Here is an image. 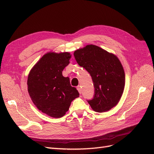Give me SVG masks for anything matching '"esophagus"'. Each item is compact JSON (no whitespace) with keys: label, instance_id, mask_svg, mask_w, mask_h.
Returning a JSON list of instances; mask_svg holds the SVG:
<instances>
[{"label":"esophagus","instance_id":"34e87169","mask_svg":"<svg viewBox=\"0 0 154 154\" xmlns=\"http://www.w3.org/2000/svg\"><path fill=\"white\" fill-rule=\"evenodd\" d=\"M77 89H78V92H79V93H80V94H82V87H81V86H78L77 87Z\"/></svg>","mask_w":154,"mask_h":154}]
</instances>
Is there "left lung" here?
Segmentation results:
<instances>
[{
    "label": "left lung",
    "instance_id": "1",
    "mask_svg": "<svg viewBox=\"0 0 154 154\" xmlns=\"http://www.w3.org/2000/svg\"><path fill=\"white\" fill-rule=\"evenodd\" d=\"M74 56L92 77L94 95L87 100L91 108L97 112L113 108L121 99L125 83L124 69L118 57L94 45L75 51Z\"/></svg>",
    "mask_w": 154,
    "mask_h": 154
}]
</instances>
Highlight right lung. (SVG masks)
<instances>
[{
  "mask_svg": "<svg viewBox=\"0 0 154 154\" xmlns=\"http://www.w3.org/2000/svg\"><path fill=\"white\" fill-rule=\"evenodd\" d=\"M69 53H48L37 62L27 78V90L38 110L51 117L59 118L66 114L71 101L79 97L69 77L62 71L69 63Z\"/></svg>",
  "mask_w": 154,
  "mask_h": 154,
  "instance_id": "1",
  "label": "right lung"
}]
</instances>
